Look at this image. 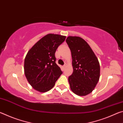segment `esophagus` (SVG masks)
Here are the masks:
<instances>
[{
	"mask_svg": "<svg viewBox=\"0 0 123 123\" xmlns=\"http://www.w3.org/2000/svg\"><path fill=\"white\" fill-rule=\"evenodd\" d=\"M67 67V64L65 63V64H64V65H63V67L65 68V67Z\"/></svg>",
	"mask_w": 123,
	"mask_h": 123,
	"instance_id": "1",
	"label": "esophagus"
}]
</instances>
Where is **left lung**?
Masks as SVG:
<instances>
[{
	"mask_svg": "<svg viewBox=\"0 0 123 123\" xmlns=\"http://www.w3.org/2000/svg\"><path fill=\"white\" fill-rule=\"evenodd\" d=\"M66 42L71 51L73 72L68 78L70 87L75 94L85 96L93 91L100 78L98 60L84 39L68 36Z\"/></svg>",
	"mask_w": 123,
	"mask_h": 123,
	"instance_id": "1",
	"label": "left lung"
}]
</instances>
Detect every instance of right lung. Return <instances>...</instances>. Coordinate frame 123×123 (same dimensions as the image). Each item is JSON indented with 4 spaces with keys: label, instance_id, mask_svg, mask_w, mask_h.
<instances>
[{
    "label": "right lung",
    "instance_id": "add662e5",
    "mask_svg": "<svg viewBox=\"0 0 123 123\" xmlns=\"http://www.w3.org/2000/svg\"><path fill=\"white\" fill-rule=\"evenodd\" d=\"M66 36L49 34L42 37L28 52L24 60V73L29 84L40 92L53 88L62 74L56 63L55 52Z\"/></svg>",
    "mask_w": 123,
    "mask_h": 123
}]
</instances>
